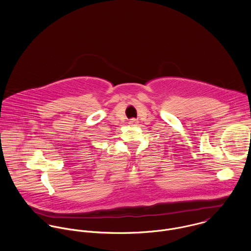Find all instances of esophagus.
Instances as JSON below:
<instances>
[{"mask_svg": "<svg viewBox=\"0 0 251 251\" xmlns=\"http://www.w3.org/2000/svg\"><path fill=\"white\" fill-rule=\"evenodd\" d=\"M130 126H134V125H136L137 124V121L135 120V119H131L130 121H129V123H128Z\"/></svg>", "mask_w": 251, "mask_h": 251, "instance_id": "34e87169", "label": "esophagus"}]
</instances>
